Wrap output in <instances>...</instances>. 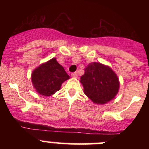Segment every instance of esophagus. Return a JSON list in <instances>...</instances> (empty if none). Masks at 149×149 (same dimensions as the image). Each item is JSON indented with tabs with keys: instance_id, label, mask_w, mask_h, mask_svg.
I'll use <instances>...</instances> for the list:
<instances>
[{
	"instance_id": "obj_1",
	"label": "esophagus",
	"mask_w": 149,
	"mask_h": 149,
	"mask_svg": "<svg viewBox=\"0 0 149 149\" xmlns=\"http://www.w3.org/2000/svg\"><path fill=\"white\" fill-rule=\"evenodd\" d=\"M71 76L73 77V78H76L77 76H78V74H77L76 72H73V73H71Z\"/></svg>"
}]
</instances>
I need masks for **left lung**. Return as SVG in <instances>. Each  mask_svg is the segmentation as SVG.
Returning a JSON list of instances; mask_svg holds the SVG:
<instances>
[{
	"label": "left lung",
	"instance_id": "left-lung-1",
	"mask_svg": "<svg viewBox=\"0 0 149 149\" xmlns=\"http://www.w3.org/2000/svg\"><path fill=\"white\" fill-rule=\"evenodd\" d=\"M85 95L95 104H105L118 92L119 80L111 69L100 63L90 64L80 78Z\"/></svg>",
	"mask_w": 149,
	"mask_h": 149
}]
</instances>
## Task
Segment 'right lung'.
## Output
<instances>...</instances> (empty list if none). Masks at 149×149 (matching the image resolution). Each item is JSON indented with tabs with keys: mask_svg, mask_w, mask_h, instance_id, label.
I'll list each match as a JSON object with an SVG mask.
<instances>
[{
	"mask_svg": "<svg viewBox=\"0 0 149 149\" xmlns=\"http://www.w3.org/2000/svg\"><path fill=\"white\" fill-rule=\"evenodd\" d=\"M69 76L55 58L42 64L33 71L31 80L33 87L40 95L51 96L60 90L63 82Z\"/></svg>",
	"mask_w": 149,
	"mask_h": 149,
	"instance_id": "1",
	"label": "right lung"
}]
</instances>
